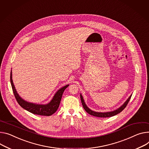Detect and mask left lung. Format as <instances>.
Returning a JSON list of instances; mask_svg holds the SVG:
<instances>
[{
	"label": "left lung",
	"instance_id": "8db88e82",
	"mask_svg": "<svg viewBox=\"0 0 149 149\" xmlns=\"http://www.w3.org/2000/svg\"><path fill=\"white\" fill-rule=\"evenodd\" d=\"M81 96V102H82V106L84 107V109H85V110L89 113L91 115H93L94 116H96V117H99V118H109V117H111L113 116L114 115H116L117 114L120 113L126 107H127L128 103L129 102L131 97L132 96V95L128 98V100L125 102V103L121 106L120 107L119 109H118L117 110H114L113 111H109V112H104V113H101V112H96V111H94L93 110H91V109H89L86 105L85 102L84 101V100L82 97V95L81 94L80 95Z\"/></svg>",
	"mask_w": 149,
	"mask_h": 149
}]
</instances>
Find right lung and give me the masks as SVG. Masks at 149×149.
<instances>
[{"label":"right lung","mask_w":149,"mask_h":149,"mask_svg":"<svg viewBox=\"0 0 149 149\" xmlns=\"http://www.w3.org/2000/svg\"><path fill=\"white\" fill-rule=\"evenodd\" d=\"M12 72V71H11ZM10 81L11 86H12L13 91L14 94V96L21 107H22L25 110L29 111V112L35 114H38V115L42 116H51L54 114L57 109H58L60 106L61 100L62 98L64 90L69 86V85H67L65 86L60 88L54 95L52 100L47 104H36L35 103H31V102H27L23 99H22L17 93V91L15 88L14 85L13 84V79H12V72H10Z\"/></svg>","instance_id":"add662e5"}]
</instances>
